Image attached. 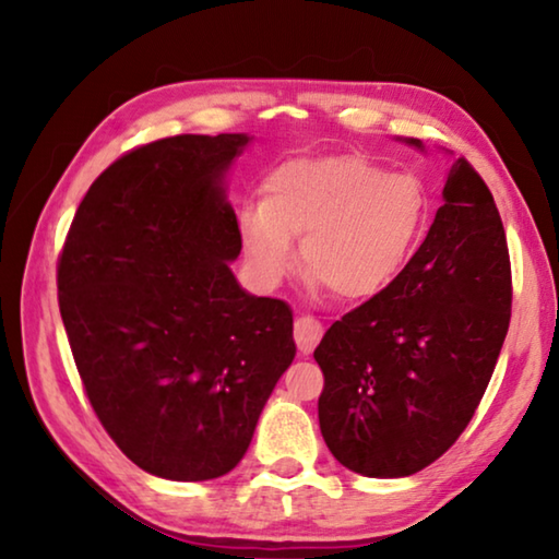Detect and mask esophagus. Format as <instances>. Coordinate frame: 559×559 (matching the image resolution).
<instances>
[{
	"label": "esophagus",
	"mask_w": 559,
	"mask_h": 559,
	"mask_svg": "<svg viewBox=\"0 0 559 559\" xmlns=\"http://www.w3.org/2000/svg\"><path fill=\"white\" fill-rule=\"evenodd\" d=\"M293 335H296L300 355H310L320 343V337H323V325H320V320H316L313 316H300L296 318V330H293Z\"/></svg>",
	"instance_id": "esophagus-1"
}]
</instances>
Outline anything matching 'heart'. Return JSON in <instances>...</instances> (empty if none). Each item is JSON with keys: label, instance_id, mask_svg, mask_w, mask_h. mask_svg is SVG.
Segmentation results:
<instances>
[{"label": "heart", "instance_id": "obj_1", "mask_svg": "<svg viewBox=\"0 0 559 559\" xmlns=\"http://www.w3.org/2000/svg\"><path fill=\"white\" fill-rule=\"evenodd\" d=\"M427 189L359 155L293 159L263 182V202L239 216V246L253 281L273 288L296 263L313 290L340 302L380 296L396 281L427 222Z\"/></svg>", "mask_w": 559, "mask_h": 559}]
</instances>
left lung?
Wrapping results in <instances>:
<instances>
[{
	"label": "left lung",
	"mask_w": 559,
	"mask_h": 559,
	"mask_svg": "<svg viewBox=\"0 0 559 559\" xmlns=\"http://www.w3.org/2000/svg\"><path fill=\"white\" fill-rule=\"evenodd\" d=\"M424 150L421 140H404ZM510 259L493 194L451 163L427 239L390 288L335 320L316 347L320 431L345 468L402 478L468 427L510 323Z\"/></svg>",
	"instance_id": "obj_1"
}]
</instances>
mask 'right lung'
Wrapping results in <instances>:
<instances>
[{"mask_svg":"<svg viewBox=\"0 0 559 559\" xmlns=\"http://www.w3.org/2000/svg\"><path fill=\"white\" fill-rule=\"evenodd\" d=\"M246 132L175 135L116 159L59 259V308L91 406L126 456L210 480L249 449L296 357L288 302L246 293L224 177Z\"/></svg>","mask_w":559,"mask_h":559,"instance_id":"right-lung-1","label":"right lung"}]
</instances>
